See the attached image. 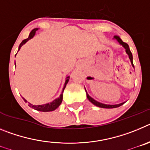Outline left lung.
I'll list each match as a JSON object with an SVG mask.
<instances>
[{"instance_id": "8db88e82", "label": "left lung", "mask_w": 150, "mask_h": 150, "mask_svg": "<svg viewBox=\"0 0 150 150\" xmlns=\"http://www.w3.org/2000/svg\"><path fill=\"white\" fill-rule=\"evenodd\" d=\"M113 39L116 40H117V42L119 43H120L121 46H122L123 47H124V49L125 50V52L127 53V55H128V58H129L130 61H131V63H132V65L133 66V67H134V66L133 64V56H132V52L130 51V49H129V46H128V45L127 44V43H124L122 40H121V38L119 37V36H114V38ZM85 90H86V96H87V98L88 99V100H89L90 102H91V104H93L94 105L97 106V107H101V108H107V109H110V108H116V107H120V106H122V104H124L125 103L126 101L125 102H122V103H120V104H102V103H100V102H98L96 100H95L94 98H92L91 97L89 96V95H88V93H87V91L86 89L85 88Z\"/></svg>"}]
</instances>
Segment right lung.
Returning a JSON list of instances; mask_svg holds the SVG:
<instances>
[{"instance_id":"add662e5","label":"right lung","mask_w":150,"mask_h":150,"mask_svg":"<svg viewBox=\"0 0 150 150\" xmlns=\"http://www.w3.org/2000/svg\"><path fill=\"white\" fill-rule=\"evenodd\" d=\"M38 30V28H34V29H33L31 31H30V34H29V36H28V38L27 39L22 40V43H20V45H19V46H18V51H19V50H20L21 47H22V46H23L25 43H27L29 40L32 39V38H34V35H35V34H36V31H37ZM15 64H16V63H15ZM69 79H70V76H66L65 83H64V87H63V88H62V94H61L60 96H59L58 98L55 99V100H52V101L50 102V103H47V104H41V105H34V104H30V103H29L28 102L29 107H32V108H34V109L36 110L41 111V112H50V111H53V110H56L57 108H58V107L60 106V104H62V99H63V91H64V88H65L66 85H67V83H68ZM23 98L24 100H25V101L27 103V100H26L24 98Z\"/></svg>"}]
</instances>
